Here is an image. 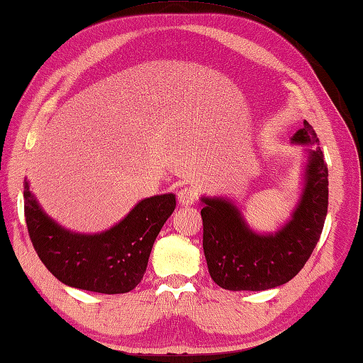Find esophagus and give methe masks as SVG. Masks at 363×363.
<instances>
[{"mask_svg": "<svg viewBox=\"0 0 363 363\" xmlns=\"http://www.w3.org/2000/svg\"><path fill=\"white\" fill-rule=\"evenodd\" d=\"M177 197H179L180 206H191V205H194L197 202L199 191L196 188H192V186H184L179 191Z\"/></svg>", "mask_w": 363, "mask_h": 363, "instance_id": "esophagus-1", "label": "esophagus"}]
</instances>
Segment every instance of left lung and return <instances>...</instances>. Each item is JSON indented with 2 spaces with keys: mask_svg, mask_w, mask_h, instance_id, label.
<instances>
[{
  "mask_svg": "<svg viewBox=\"0 0 363 363\" xmlns=\"http://www.w3.org/2000/svg\"><path fill=\"white\" fill-rule=\"evenodd\" d=\"M296 144H318L304 121L292 138ZM202 202L203 252L213 281L227 291H267L291 281L315 248L328 214V166L320 147L309 149L304 189L292 219L275 235L248 228L230 200Z\"/></svg>",
  "mask_w": 363,
  "mask_h": 363,
  "instance_id": "8db88e82",
  "label": "left lung"
}]
</instances>
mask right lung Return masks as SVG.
<instances>
[{"label": "right lung", "mask_w": 363, "mask_h": 363, "mask_svg": "<svg viewBox=\"0 0 363 363\" xmlns=\"http://www.w3.org/2000/svg\"><path fill=\"white\" fill-rule=\"evenodd\" d=\"M24 217L40 259L63 284L98 294H125L141 283L158 233L175 209V196L141 200L123 220L98 235L62 228L40 208L24 180Z\"/></svg>", "instance_id": "right-lung-1"}]
</instances>
